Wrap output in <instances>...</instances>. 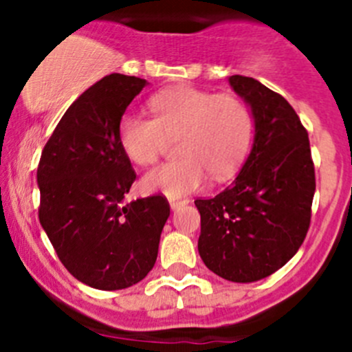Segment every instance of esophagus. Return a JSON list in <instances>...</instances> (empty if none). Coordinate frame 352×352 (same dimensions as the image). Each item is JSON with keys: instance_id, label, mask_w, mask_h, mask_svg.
Segmentation results:
<instances>
[{"instance_id": "esophagus-1", "label": "esophagus", "mask_w": 352, "mask_h": 352, "mask_svg": "<svg viewBox=\"0 0 352 352\" xmlns=\"http://www.w3.org/2000/svg\"><path fill=\"white\" fill-rule=\"evenodd\" d=\"M189 201H175V199H170V208H172V211H177V209H180L182 206H186Z\"/></svg>"}]
</instances>
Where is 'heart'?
<instances>
[{"label": "heart", "mask_w": 352, "mask_h": 352, "mask_svg": "<svg viewBox=\"0 0 352 352\" xmlns=\"http://www.w3.org/2000/svg\"><path fill=\"white\" fill-rule=\"evenodd\" d=\"M153 119L126 113L117 136L124 155L136 165H153L177 140L175 162L150 170L143 187L182 197L212 180L230 179L242 166L254 140V117L243 98L194 87H173L148 102Z\"/></svg>", "instance_id": "b5f03b06"}]
</instances>
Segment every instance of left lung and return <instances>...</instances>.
Wrapping results in <instances>:
<instances>
[{
    "label": "left lung",
    "mask_w": 352,
    "mask_h": 352,
    "mask_svg": "<svg viewBox=\"0 0 352 352\" xmlns=\"http://www.w3.org/2000/svg\"><path fill=\"white\" fill-rule=\"evenodd\" d=\"M252 110L255 136L239 177L201 212L199 255L209 271L233 283H254L281 269L310 228L315 168L310 141L285 97L248 76H230Z\"/></svg>",
    "instance_id": "8db88e82"
}]
</instances>
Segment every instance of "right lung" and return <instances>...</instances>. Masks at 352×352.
<instances>
[{
    "mask_svg": "<svg viewBox=\"0 0 352 352\" xmlns=\"http://www.w3.org/2000/svg\"><path fill=\"white\" fill-rule=\"evenodd\" d=\"M144 85L119 73L91 85L66 110L38 162L42 228L67 271L97 289L146 278L170 216L163 196L124 202L136 172L117 129Z\"/></svg>",
    "mask_w": 352,
    "mask_h": 352,
    "instance_id": "obj_1",
    "label": "right lung"
}]
</instances>
